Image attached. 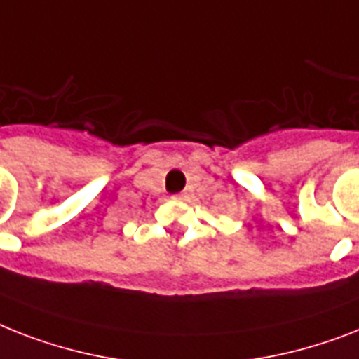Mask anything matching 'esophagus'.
<instances>
[{
	"mask_svg": "<svg viewBox=\"0 0 359 359\" xmlns=\"http://www.w3.org/2000/svg\"><path fill=\"white\" fill-rule=\"evenodd\" d=\"M186 197H188V195H186V191H182V194H179V195H175V199H179V201L186 199Z\"/></svg>",
	"mask_w": 359,
	"mask_h": 359,
	"instance_id": "esophagus-1",
	"label": "esophagus"
}]
</instances>
